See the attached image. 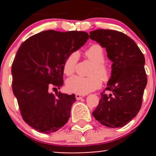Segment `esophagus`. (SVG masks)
<instances>
[{
	"label": "esophagus",
	"mask_w": 156,
	"mask_h": 156,
	"mask_svg": "<svg viewBox=\"0 0 156 156\" xmlns=\"http://www.w3.org/2000/svg\"><path fill=\"white\" fill-rule=\"evenodd\" d=\"M84 97V95H82V94H75V98H76V100H81V99L83 98Z\"/></svg>",
	"instance_id": "1"
}]
</instances>
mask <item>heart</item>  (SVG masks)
<instances>
[{
  "label": "heart",
  "instance_id": "b5f03b06",
  "mask_svg": "<svg viewBox=\"0 0 156 156\" xmlns=\"http://www.w3.org/2000/svg\"><path fill=\"white\" fill-rule=\"evenodd\" d=\"M84 56L94 63L88 78L73 76L69 78L66 84L67 90L77 94H87L98 89L102 81L107 82L110 78V70L105 61L104 49L100 44L91 45L84 52ZM78 60V54L72 53L66 59L63 63V73L70 76L75 72Z\"/></svg>",
  "mask_w": 156,
  "mask_h": 156
}]
</instances>
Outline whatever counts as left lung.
Returning <instances> with one entry per match:
<instances>
[{"label": "left lung", "instance_id": "obj_1", "mask_svg": "<svg viewBox=\"0 0 156 156\" xmlns=\"http://www.w3.org/2000/svg\"><path fill=\"white\" fill-rule=\"evenodd\" d=\"M90 38L106 48L112 62L111 78L93 116L106 127H122L137 115L142 106L147 84L145 58L134 41L120 31L95 30L90 32Z\"/></svg>", "mask_w": 156, "mask_h": 156}]
</instances>
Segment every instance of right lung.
<instances>
[{
	"instance_id": "add662e5",
	"label": "right lung",
	"mask_w": 156,
	"mask_h": 156,
	"mask_svg": "<svg viewBox=\"0 0 156 156\" xmlns=\"http://www.w3.org/2000/svg\"><path fill=\"white\" fill-rule=\"evenodd\" d=\"M85 31H44L31 36L18 49L12 64V87L26 124L44 133L56 132L67 123L75 94L49 93L63 84V63L81 48Z\"/></svg>"
}]
</instances>
